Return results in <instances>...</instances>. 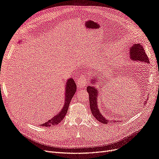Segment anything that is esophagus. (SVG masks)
I'll return each mask as SVG.
<instances>
[{
  "label": "esophagus",
  "instance_id": "esophagus-1",
  "mask_svg": "<svg viewBox=\"0 0 159 159\" xmlns=\"http://www.w3.org/2000/svg\"><path fill=\"white\" fill-rule=\"evenodd\" d=\"M87 84V79L84 75H81L77 80V86L80 88H83Z\"/></svg>",
  "mask_w": 159,
  "mask_h": 159
}]
</instances>
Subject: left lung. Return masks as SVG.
<instances>
[{"label": "left lung", "instance_id": "8db88e82", "mask_svg": "<svg viewBox=\"0 0 159 159\" xmlns=\"http://www.w3.org/2000/svg\"><path fill=\"white\" fill-rule=\"evenodd\" d=\"M129 57L130 59L134 61H139V62H144L149 64V60L147 54L145 52V51L142 45L140 43H134L132 46L130 47L129 50ZM99 77V75H95V77H92L91 79L90 82L92 84H97L99 82L96 77ZM89 93V106H90L91 112L93 116L95 117L96 120H98L101 123L104 124H107L108 123L112 122L113 121L107 120L104 116L101 114L100 110L98 108V95H99V89H97L93 86H89L87 87V90ZM148 99H146V101ZM146 101H145L144 104L146 103ZM116 122V121H114Z\"/></svg>", "mask_w": 159, "mask_h": 159}]
</instances>
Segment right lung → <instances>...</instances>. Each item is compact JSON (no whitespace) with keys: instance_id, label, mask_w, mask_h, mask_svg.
Instances as JSON below:
<instances>
[{"instance_id":"add662e5","label":"right lung","mask_w":159,"mask_h":159,"mask_svg":"<svg viewBox=\"0 0 159 159\" xmlns=\"http://www.w3.org/2000/svg\"><path fill=\"white\" fill-rule=\"evenodd\" d=\"M21 41H20V43H21ZM66 92H65V100H64V104L62 109L61 110V111L58 112V114H57L51 120H49L45 123H43L41 126L43 127H49L53 125H57L58 124L62 121V120L64 118L65 116L67 114V110L69 108V105L71 101V99L75 95L76 90H77V86L75 84V82L74 80L72 78H70L67 79V82L66 83Z\"/></svg>"}]
</instances>
